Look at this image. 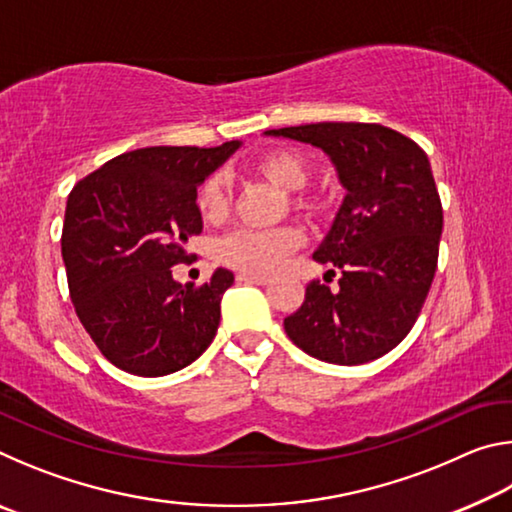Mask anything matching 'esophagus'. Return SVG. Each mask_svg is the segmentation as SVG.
<instances>
[{"mask_svg": "<svg viewBox=\"0 0 512 512\" xmlns=\"http://www.w3.org/2000/svg\"><path fill=\"white\" fill-rule=\"evenodd\" d=\"M237 280H239V282H248V284H259V287H264V284L271 282V277H266V275H253V273H239Z\"/></svg>", "mask_w": 512, "mask_h": 512, "instance_id": "1", "label": "esophagus"}]
</instances>
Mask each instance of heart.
I'll return each instance as SVG.
<instances>
[{"mask_svg": "<svg viewBox=\"0 0 512 512\" xmlns=\"http://www.w3.org/2000/svg\"><path fill=\"white\" fill-rule=\"evenodd\" d=\"M255 173L268 185L282 194H296L309 180V164L296 151H271L255 162ZM230 192L225 178H207L196 192V207L203 221L216 223L228 212ZM296 205L305 207L302 201ZM300 232L296 228H277L268 232L257 230H235L232 235L221 239L219 259L223 264L239 268L244 273L268 275L280 268V264L300 246Z\"/></svg>", "mask_w": 512, "mask_h": 512, "instance_id": "heart-1", "label": "heart"}]
</instances>
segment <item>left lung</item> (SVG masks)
<instances>
[{
    "instance_id": "1",
    "label": "left lung",
    "mask_w": 512,
    "mask_h": 512,
    "mask_svg": "<svg viewBox=\"0 0 512 512\" xmlns=\"http://www.w3.org/2000/svg\"><path fill=\"white\" fill-rule=\"evenodd\" d=\"M264 135L323 151L345 192L314 250L316 262L341 268L339 291L311 282L302 307L284 318L287 336L336 366L384 357L411 332L436 273L443 207L427 153L391 128L357 121Z\"/></svg>"
}]
</instances>
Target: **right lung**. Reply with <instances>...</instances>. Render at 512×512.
I'll list each match as a JSON object with an SVG mask.
<instances>
[{"label":"right lung","instance_id":"1","mask_svg":"<svg viewBox=\"0 0 512 512\" xmlns=\"http://www.w3.org/2000/svg\"><path fill=\"white\" fill-rule=\"evenodd\" d=\"M244 142L149 146L103 164L67 198L63 262L76 316L103 357L137 377L187 368L210 348L235 275L180 287L171 266L203 232L196 192Z\"/></svg>","mask_w":512,"mask_h":512}]
</instances>
